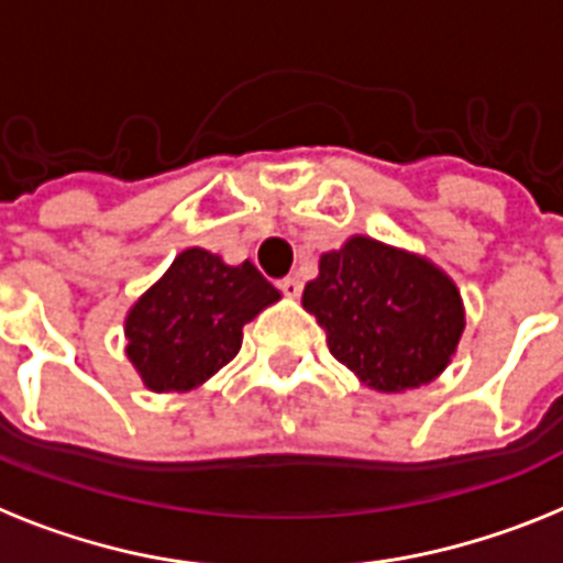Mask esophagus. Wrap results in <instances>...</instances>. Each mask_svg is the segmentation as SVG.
Segmentation results:
<instances>
[{"mask_svg":"<svg viewBox=\"0 0 563 563\" xmlns=\"http://www.w3.org/2000/svg\"><path fill=\"white\" fill-rule=\"evenodd\" d=\"M278 290L285 292V296L296 298V296H301V282H298L296 276H287V278H282V282H278Z\"/></svg>","mask_w":563,"mask_h":563,"instance_id":"obj_1","label":"esophagus"}]
</instances>
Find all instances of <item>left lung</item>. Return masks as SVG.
Wrapping results in <instances>:
<instances>
[{
  "label": "left lung",
  "mask_w": 563,
  "mask_h": 563,
  "mask_svg": "<svg viewBox=\"0 0 563 563\" xmlns=\"http://www.w3.org/2000/svg\"><path fill=\"white\" fill-rule=\"evenodd\" d=\"M305 307L327 332L332 355L377 391L434 380L465 327L460 292L445 273L366 236L321 256Z\"/></svg>",
  "instance_id": "8db88e82"
}]
</instances>
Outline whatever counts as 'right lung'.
<instances>
[{
    "label": "right lung",
    "instance_id": "add662e5",
    "mask_svg": "<svg viewBox=\"0 0 563 563\" xmlns=\"http://www.w3.org/2000/svg\"><path fill=\"white\" fill-rule=\"evenodd\" d=\"M273 301L278 290L251 262L188 247L129 312L126 355L148 389H194L233 361L242 327Z\"/></svg>",
    "mask_w": 563,
    "mask_h": 563
}]
</instances>
